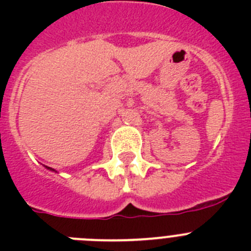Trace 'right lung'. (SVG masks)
<instances>
[{
  "label": "right lung",
  "mask_w": 251,
  "mask_h": 251,
  "mask_svg": "<svg viewBox=\"0 0 251 251\" xmlns=\"http://www.w3.org/2000/svg\"><path fill=\"white\" fill-rule=\"evenodd\" d=\"M48 168H50V167H48ZM50 170H51V168H50Z\"/></svg>",
  "instance_id": "obj_1"
}]
</instances>
